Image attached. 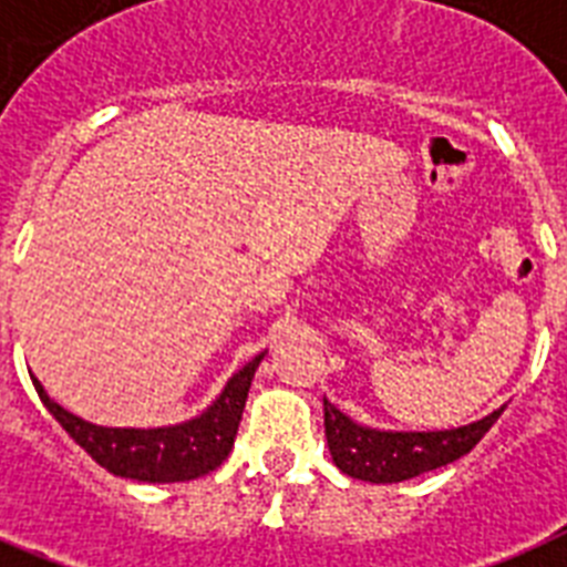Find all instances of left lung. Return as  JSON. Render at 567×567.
<instances>
[{"label": "left lung", "mask_w": 567, "mask_h": 567, "mask_svg": "<svg viewBox=\"0 0 567 567\" xmlns=\"http://www.w3.org/2000/svg\"><path fill=\"white\" fill-rule=\"evenodd\" d=\"M504 405L484 420L446 432H382L359 425L324 396V434L333 463L344 475L371 484H396L417 478L423 472L441 470L475 449Z\"/></svg>", "instance_id": "obj_1"}]
</instances>
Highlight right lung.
Here are the masks:
<instances>
[{"label": "right lung", "mask_w": 567, "mask_h": 567, "mask_svg": "<svg viewBox=\"0 0 567 567\" xmlns=\"http://www.w3.org/2000/svg\"><path fill=\"white\" fill-rule=\"evenodd\" d=\"M266 357L257 353L249 364H243L223 388V394L194 420L162 429H106V425L86 423L65 411L60 402L45 394L40 379H34L37 394L51 417L63 425L69 437L86 449L92 461L101 463L106 472L118 478L147 481V484H176L208 475L226 461L237 437V425L243 420L246 396L257 364Z\"/></svg>", "instance_id": "add662e5"}]
</instances>
